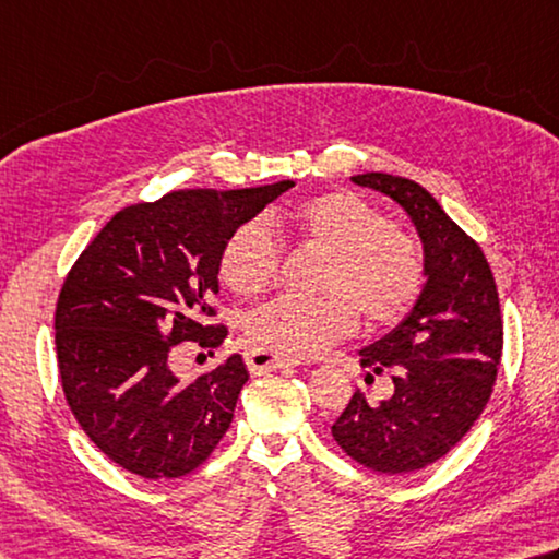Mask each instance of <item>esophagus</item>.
<instances>
[{
	"label": "esophagus",
	"instance_id": "obj_1",
	"mask_svg": "<svg viewBox=\"0 0 559 559\" xmlns=\"http://www.w3.org/2000/svg\"><path fill=\"white\" fill-rule=\"evenodd\" d=\"M302 359H293L286 357V354H276L269 349H249L247 352V367L251 373H266V371H276V369H286V367H300Z\"/></svg>",
	"mask_w": 559,
	"mask_h": 559
}]
</instances>
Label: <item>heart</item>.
<instances>
[{
	"label": "heart",
	"mask_w": 559,
	"mask_h": 559,
	"mask_svg": "<svg viewBox=\"0 0 559 559\" xmlns=\"http://www.w3.org/2000/svg\"><path fill=\"white\" fill-rule=\"evenodd\" d=\"M308 245L330 251L324 296L283 293L251 312L249 337L290 357H312L349 337L359 312L373 328L391 324L413 306L423 286V259L405 231L354 192H324L286 217ZM283 245L269 219L253 217L231 231L219 273L231 290L253 296L281 271Z\"/></svg>",
	"instance_id": "heart-1"
}]
</instances>
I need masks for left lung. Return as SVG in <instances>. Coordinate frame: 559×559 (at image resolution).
<instances>
[{
  "instance_id": "1",
  "label": "left lung",
  "mask_w": 559,
  "mask_h": 559,
  "mask_svg": "<svg viewBox=\"0 0 559 559\" xmlns=\"http://www.w3.org/2000/svg\"><path fill=\"white\" fill-rule=\"evenodd\" d=\"M352 182L391 198L423 245L425 283L395 328L359 352L367 381L391 373L389 401L357 389L332 425L352 460L381 474H411L460 442L489 403L503 349L499 290L484 251L428 190L389 174Z\"/></svg>"
}]
</instances>
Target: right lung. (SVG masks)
Listing matches in <instances>:
<instances>
[{"label":"right lung","mask_w":559,"mask_h":559,"mask_svg":"<svg viewBox=\"0 0 559 559\" xmlns=\"http://www.w3.org/2000/svg\"><path fill=\"white\" fill-rule=\"evenodd\" d=\"M174 190L117 212L80 253L56 308L66 401L111 462L144 479L195 472L225 438L249 373L239 354L182 373V342L215 349L210 298L231 231L290 190Z\"/></svg>","instance_id":"1"}]
</instances>
